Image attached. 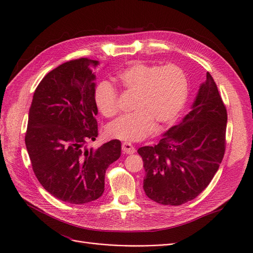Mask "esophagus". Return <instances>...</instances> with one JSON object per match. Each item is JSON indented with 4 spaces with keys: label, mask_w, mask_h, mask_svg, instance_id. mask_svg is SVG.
<instances>
[{
    "label": "esophagus",
    "mask_w": 253,
    "mask_h": 253,
    "mask_svg": "<svg viewBox=\"0 0 253 253\" xmlns=\"http://www.w3.org/2000/svg\"><path fill=\"white\" fill-rule=\"evenodd\" d=\"M122 151L126 154H133L135 153V148L128 142H124L122 144Z\"/></svg>",
    "instance_id": "obj_1"
}]
</instances>
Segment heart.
<instances>
[{
    "mask_svg": "<svg viewBox=\"0 0 253 253\" xmlns=\"http://www.w3.org/2000/svg\"><path fill=\"white\" fill-rule=\"evenodd\" d=\"M115 81L134 96L130 115L107 127L111 138L127 142L145 139L154 129L172 123L186 102L188 81L184 71L176 65L158 66L135 61L120 71ZM118 93L108 82H101L94 91V101L105 117L118 113Z\"/></svg>",
    "mask_w": 253,
    "mask_h": 253,
    "instance_id": "1",
    "label": "heart"
}]
</instances>
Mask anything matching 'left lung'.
I'll use <instances>...</instances> for the list:
<instances>
[{
	"mask_svg": "<svg viewBox=\"0 0 253 253\" xmlns=\"http://www.w3.org/2000/svg\"><path fill=\"white\" fill-rule=\"evenodd\" d=\"M226 123V108L207 72L191 111L164 133L157 145L138 149L145 170L146 195L157 203L175 206L197 197L224 156Z\"/></svg>",
	"mask_w": 253,
	"mask_h": 253,
	"instance_id": "left-lung-1",
	"label": "left lung"
}]
</instances>
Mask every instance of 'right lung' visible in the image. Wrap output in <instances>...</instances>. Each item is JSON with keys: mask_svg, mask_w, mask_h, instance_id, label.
Here are the masks:
<instances>
[{"mask_svg": "<svg viewBox=\"0 0 253 253\" xmlns=\"http://www.w3.org/2000/svg\"><path fill=\"white\" fill-rule=\"evenodd\" d=\"M98 65L81 58L52 70L36 88L29 110L25 143L34 173L50 194L72 204L98 199L107 168L121 155L119 140L97 149L85 145L98 136Z\"/></svg>", "mask_w": 253, "mask_h": 253, "instance_id": "1", "label": "right lung"}]
</instances>
